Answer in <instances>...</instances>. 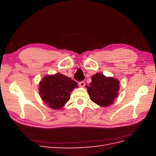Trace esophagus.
Wrapping results in <instances>:
<instances>
[{"instance_id":"34e87169","label":"esophagus","mask_w":156,"mask_h":156,"mask_svg":"<svg viewBox=\"0 0 156 156\" xmlns=\"http://www.w3.org/2000/svg\"><path fill=\"white\" fill-rule=\"evenodd\" d=\"M79 85L80 87H84V85H85V84H84V81H81L79 83Z\"/></svg>"}]
</instances>
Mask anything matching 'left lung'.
Listing matches in <instances>:
<instances>
[{
  "label": "left lung",
  "mask_w": 156,
  "mask_h": 156,
  "mask_svg": "<svg viewBox=\"0 0 156 156\" xmlns=\"http://www.w3.org/2000/svg\"><path fill=\"white\" fill-rule=\"evenodd\" d=\"M120 81L112 77H106L97 73L92 77V82L87 85L90 100L100 107L112 105L118 97L120 89Z\"/></svg>",
  "instance_id": "obj_1"
}]
</instances>
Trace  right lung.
Masks as SVG:
<instances>
[{"instance_id": "1", "label": "right lung", "mask_w": 156, "mask_h": 156, "mask_svg": "<svg viewBox=\"0 0 156 156\" xmlns=\"http://www.w3.org/2000/svg\"><path fill=\"white\" fill-rule=\"evenodd\" d=\"M39 94L49 107L61 109L70 99L71 92L77 88V83L61 73L47 75L40 82Z\"/></svg>"}]
</instances>
